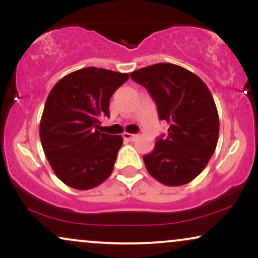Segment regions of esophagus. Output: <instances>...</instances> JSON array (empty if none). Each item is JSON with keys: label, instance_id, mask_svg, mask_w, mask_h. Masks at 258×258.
<instances>
[{"label": "esophagus", "instance_id": "1", "mask_svg": "<svg viewBox=\"0 0 258 258\" xmlns=\"http://www.w3.org/2000/svg\"><path fill=\"white\" fill-rule=\"evenodd\" d=\"M122 137L126 139V141H130V142H132V141H135L136 138H137V135H132V133H127V132H125L122 135Z\"/></svg>", "mask_w": 258, "mask_h": 258}]
</instances>
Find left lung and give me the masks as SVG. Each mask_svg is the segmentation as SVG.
<instances>
[{"instance_id":"left-lung-1","label":"left lung","mask_w":258,"mask_h":258,"mask_svg":"<svg viewBox=\"0 0 258 258\" xmlns=\"http://www.w3.org/2000/svg\"><path fill=\"white\" fill-rule=\"evenodd\" d=\"M131 79L147 88L160 120L170 125L166 137L161 136L143 156L148 172L168 186L191 182L217 146L220 119L211 92L199 76L171 63L142 68Z\"/></svg>"}]
</instances>
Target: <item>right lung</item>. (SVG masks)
<instances>
[{
  "mask_svg": "<svg viewBox=\"0 0 258 258\" xmlns=\"http://www.w3.org/2000/svg\"><path fill=\"white\" fill-rule=\"evenodd\" d=\"M128 78L84 68L59 80L49 92L40 122L41 144L55 176L67 185L87 190L111 174L122 137L97 128L99 117L110 115L112 93Z\"/></svg>",
  "mask_w": 258,
  "mask_h": 258,
  "instance_id": "obj_1",
  "label": "right lung"
}]
</instances>
